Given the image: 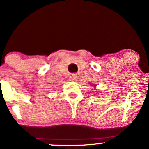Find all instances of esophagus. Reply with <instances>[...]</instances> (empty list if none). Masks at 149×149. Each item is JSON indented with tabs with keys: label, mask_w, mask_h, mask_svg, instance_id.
I'll return each instance as SVG.
<instances>
[{
	"label": "esophagus",
	"mask_w": 149,
	"mask_h": 149,
	"mask_svg": "<svg viewBox=\"0 0 149 149\" xmlns=\"http://www.w3.org/2000/svg\"><path fill=\"white\" fill-rule=\"evenodd\" d=\"M69 81H73V82H76V81H78V77L76 76H71L69 77Z\"/></svg>",
	"instance_id": "34e87169"
}]
</instances>
